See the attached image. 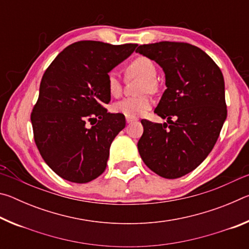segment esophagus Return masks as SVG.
I'll use <instances>...</instances> for the list:
<instances>
[{
  "instance_id": "34e87169",
  "label": "esophagus",
  "mask_w": 249,
  "mask_h": 249,
  "mask_svg": "<svg viewBox=\"0 0 249 249\" xmlns=\"http://www.w3.org/2000/svg\"><path fill=\"white\" fill-rule=\"evenodd\" d=\"M136 121H137L136 117H126V122H127L128 124L129 123H134V122H136Z\"/></svg>"
}]
</instances>
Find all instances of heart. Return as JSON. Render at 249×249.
<instances>
[{
  "label": "heart",
  "instance_id": "heart-1",
  "mask_svg": "<svg viewBox=\"0 0 249 249\" xmlns=\"http://www.w3.org/2000/svg\"><path fill=\"white\" fill-rule=\"evenodd\" d=\"M127 72L132 75H138L144 79L142 82V91H155L156 77H157V68L151 59L147 57H138L127 66ZM107 90L113 96H119L122 92V81L120 74L116 71L108 72L107 78ZM151 107V100L149 96H129L124 98L114 104L113 109L116 113L126 117H137L145 114Z\"/></svg>",
  "mask_w": 249,
  "mask_h": 249
}]
</instances>
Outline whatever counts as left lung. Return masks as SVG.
I'll list each match as a JSON object with an SVG mask.
<instances>
[{
  "label": "left lung",
  "mask_w": 249,
  "mask_h": 249,
  "mask_svg": "<svg viewBox=\"0 0 249 249\" xmlns=\"http://www.w3.org/2000/svg\"><path fill=\"white\" fill-rule=\"evenodd\" d=\"M136 52L161 67L167 87L155 108L167 122L142 120L138 151L155 174L180 178L208 157L220 136L227 116L224 78L212 58L190 44L160 41Z\"/></svg>",
  "instance_id": "1"
}]
</instances>
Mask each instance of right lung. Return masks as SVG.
<instances>
[{
  "mask_svg": "<svg viewBox=\"0 0 249 249\" xmlns=\"http://www.w3.org/2000/svg\"><path fill=\"white\" fill-rule=\"evenodd\" d=\"M136 47L78 41L45 71L31 116L34 140L45 162L62 179L87 183L104 172L109 147L126 123L124 115L103 107L111 101L107 78Z\"/></svg>",
  "mask_w": 249,
  "mask_h": 249,
  "instance_id": "1",
  "label": "right lung"
}]
</instances>
